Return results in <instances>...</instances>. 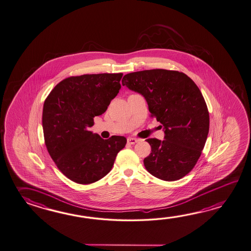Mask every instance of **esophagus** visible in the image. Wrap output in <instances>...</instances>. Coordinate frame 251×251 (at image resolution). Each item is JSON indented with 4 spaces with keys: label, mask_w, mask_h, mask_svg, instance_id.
<instances>
[{
    "label": "esophagus",
    "mask_w": 251,
    "mask_h": 251,
    "mask_svg": "<svg viewBox=\"0 0 251 251\" xmlns=\"http://www.w3.org/2000/svg\"><path fill=\"white\" fill-rule=\"evenodd\" d=\"M138 139L135 138H127V142L128 144H130V145H133V144L137 143L138 142Z\"/></svg>",
    "instance_id": "1"
}]
</instances>
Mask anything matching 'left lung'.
<instances>
[{"instance_id": "left-lung-1", "label": "left lung", "mask_w": 251, "mask_h": 251, "mask_svg": "<svg viewBox=\"0 0 251 251\" xmlns=\"http://www.w3.org/2000/svg\"><path fill=\"white\" fill-rule=\"evenodd\" d=\"M122 82L143 96L150 117L164 127V140L147 139L152 152L144 159L146 169L163 180L181 179L197 164L209 131L200 88L184 73L162 69L128 73Z\"/></svg>"}]
</instances>
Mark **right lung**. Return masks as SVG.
I'll return each instance as SVG.
<instances>
[{"instance_id": "right-lung-1", "label": "right lung", "mask_w": 251, "mask_h": 251, "mask_svg": "<svg viewBox=\"0 0 251 251\" xmlns=\"http://www.w3.org/2000/svg\"><path fill=\"white\" fill-rule=\"evenodd\" d=\"M123 73L87 74L57 84L45 101L43 129L46 149L57 167L69 179L90 184L113 168L127 139H102L89 130L94 117L105 113L121 89Z\"/></svg>"}]
</instances>
